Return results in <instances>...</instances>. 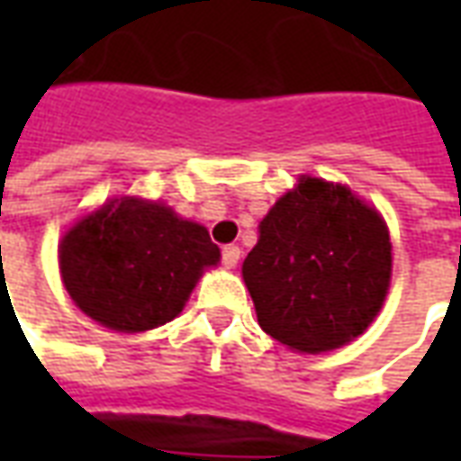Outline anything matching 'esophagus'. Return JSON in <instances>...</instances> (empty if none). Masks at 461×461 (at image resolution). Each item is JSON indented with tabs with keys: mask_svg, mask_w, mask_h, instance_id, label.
Returning a JSON list of instances; mask_svg holds the SVG:
<instances>
[{
	"mask_svg": "<svg viewBox=\"0 0 461 461\" xmlns=\"http://www.w3.org/2000/svg\"><path fill=\"white\" fill-rule=\"evenodd\" d=\"M241 251L240 247H234V244H227V247H221V261H224V267H237L240 264Z\"/></svg>",
	"mask_w": 461,
	"mask_h": 461,
	"instance_id": "34e87169",
	"label": "esophagus"
}]
</instances>
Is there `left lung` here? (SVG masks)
I'll return each mask as SVG.
<instances>
[{
    "mask_svg": "<svg viewBox=\"0 0 461 461\" xmlns=\"http://www.w3.org/2000/svg\"><path fill=\"white\" fill-rule=\"evenodd\" d=\"M390 267L380 214L348 187L303 177L264 217L241 274L261 329L294 350L321 353L375 319Z\"/></svg>",
    "mask_w": 461,
    "mask_h": 461,
    "instance_id": "8db88e82",
    "label": "left lung"
}]
</instances>
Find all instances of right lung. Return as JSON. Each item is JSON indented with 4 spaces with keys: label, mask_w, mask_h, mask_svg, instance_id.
<instances>
[{
    "label": "right lung",
    "mask_w": 461,
    "mask_h": 461,
    "mask_svg": "<svg viewBox=\"0 0 461 461\" xmlns=\"http://www.w3.org/2000/svg\"><path fill=\"white\" fill-rule=\"evenodd\" d=\"M220 249L204 227L158 202L115 200L88 214L59 247L76 306L113 330L138 333L172 321Z\"/></svg>",
    "instance_id": "1"
}]
</instances>
